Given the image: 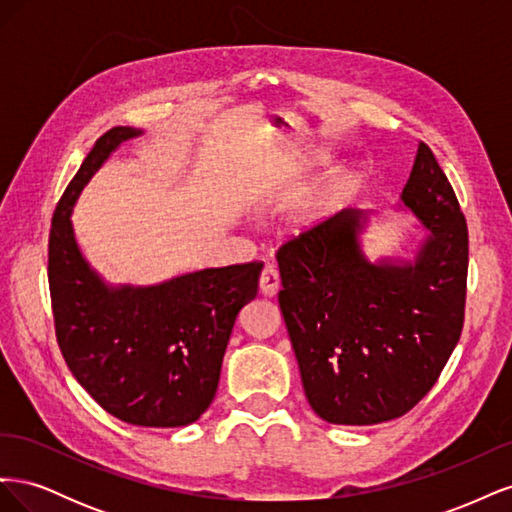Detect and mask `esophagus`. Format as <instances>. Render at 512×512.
I'll list each match as a JSON object with an SVG mask.
<instances>
[{
	"label": "esophagus",
	"instance_id": "1",
	"mask_svg": "<svg viewBox=\"0 0 512 512\" xmlns=\"http://www.w3.org/2000/svg\"><path fill=\"white\" fill-rule=\"evenodd\" d=\"M280 288H282L280 271H277L273 265H267L260 275V292L265 294V297H275V294L280 292Z\"/></svg>",
	"mask_w": 512,
	"mask_h": 512
}]
</instances>
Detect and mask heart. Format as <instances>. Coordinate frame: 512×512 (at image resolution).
<instances>
[{
	"label": "heart",
	"instance_id": "obj_1",
	"mask_svg": "<svg viewBox=\"0 0 512 512\" xmlns=\"http://www.w3.org/2000/svg\"><path fill=\"white\" fill-rule=\"evenodd\" d=\"M333 198H335V194H324L322 198H318L316 203H312V205H309V207L305 209L303 220H314L316 215H320V211H322L324 207H329V205L333 203Z\"/></svg>",
	"mask_w": 512,
	"mask_h": 512
}]
</instances>
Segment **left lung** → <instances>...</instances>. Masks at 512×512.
Wrapping results in <instances>:
<instances>
[{
  "mask_svg": "<svg viewBox=\"0 0 512 512\" xmlns=\"http://www.w3.org/2000/svg\"><path fill=\"white\" fill-rule=\"evenodd\" d=\"M401 200L429 237L414 262H369L367 215L344 209L277 250L280 307L312 410L335 425L404 416L440 378L466 312L468 224L418 143Z\"/></svg>",
  "mask_w": 512,
  "mask_h": 512,
  "instance_id": "1",
  "label": "left lung"
}]
</instances>
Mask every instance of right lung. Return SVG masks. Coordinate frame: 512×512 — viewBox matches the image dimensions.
<instances>
[{"mask_svg": "<svg viewBox=\"0 0 512 512\" xmlns=\"http://www.w3.org/2000/svg\"><path fill=\"white\" fill-rule=\"evenodd\" d=\"M138 134L128 126L104 132L59 198L49 235L55 335L72 376L108 414L138 427H183L211 406L237 314L258 294L262 262L145 288L100 280L76 245L72 207L111 151Z\"/></svg>", "mask_w": 512, "mask_h": 512, "instance_id": "right-lung-1", "label": "right lung"}]
</instances>
